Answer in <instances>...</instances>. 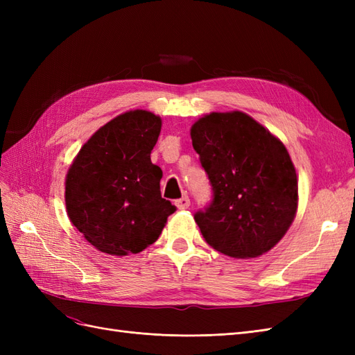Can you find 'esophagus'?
Returning a JSON list of instances; mask_svg holds the SVG:
<instances>
[{"label": "esophagus", "mask_w": 355, "mask_h": 355, "mask_svg": "<svg viewBox=\"0 0 355 355\" xmlns=\"http://www.w3.org/2000/svg\"><path fill=\"white\" fill-rule=\"evenodd\" d=\"M175 206L179 209V210H185V209H188L189 206H191V200H189V197H182V198H179V200H176L175 201Z\"/></svg>", "instance_id": "esophagus-1"}]
</instances>
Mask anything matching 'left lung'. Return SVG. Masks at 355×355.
<instances>
[{"instance_id": "8db88e82", "label": "left lung", "mask_w": 355, "mask_h": 355, "mask_svg": "<svg viewBox=\"0 0 355 355\" xmlns=\"http://www.w3.org/2000/svg\"><path fill=\"white\" fill-rule=\"evenodd\" d=\"M213 197L194 219L214 250L257 257L280 241L297 209V178L286 146L244 112H211L191 127Z\"/></svg>"}]
</instances>
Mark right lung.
Wrapping results in <instances>:
<instances>
[{
  "mask_svg": "<svg viewBox=\"0 0 355 355\" xmlns=\"http://www.w3.org/2000/svg\"><path fill=\"white\" fill-rule=\"evenodd\" d=\"M161 118L135 110L96 132L75 157L65 184L73 227L96 249L125 256L157 241L176 207L161 197L163 171L151 163Z\"/></svg>",
  "mask_w": 355,
  "mask_h": 355,
  "instance_id": "obj_1",
  "label": "right lung"
}]
</instances>
